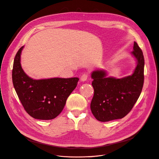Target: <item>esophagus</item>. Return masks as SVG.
Here are the masks:
<instances>
[{"label":"esophagus","instance_id":"esophagus-1","mask_svg":"<svg viewBox=\"0 0 159 159\" xmlns=\"http://www.w3.org/2000/svg\"><path fill=\"white\" fill-rule=\"evenodd\" d=\"M88 74H83V75L81 76V77H80V80H81L82 82H84V81H85L86 80L88 79Z\"/></svg>","mask_w":159,"mask_h":159}]
</instances>
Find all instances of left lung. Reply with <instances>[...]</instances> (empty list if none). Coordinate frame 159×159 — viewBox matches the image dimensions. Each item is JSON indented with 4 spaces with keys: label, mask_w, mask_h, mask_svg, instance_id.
I'll return each instance as SVG.
<instances>
[{
    "label": "left lung",
    "mask_w": 159,
    "mask_h": 159,
    "mask_svg": "<svg viewBox=\"0 0 159 159\" xmlns=\"http://www.w3.org/2000/svg\"><path fill=\"white\" fill-rule=\"evenodd\" d=\"M131 54L136 61V66L131 75L117 79L107 77L105 70L92 72L94 93L91 110L98 120L108 122L122 119L131 110L139 98L144 82L145 60L136 42Z\"/></svg>",
    "instance_id": "obj_1"
}]
</instances>
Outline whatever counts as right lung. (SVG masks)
Segmentation results:
<instances>
[{
  "label": "right lung",
  "instance_id": "obj_1",
  "mask_svg": "<svg viewBox=\"0 0 159 159\" xmlns=\"http://www.w3.org/2000/svg\"><path fill=\"white\" fill-rule=\"evenodd\" d=\"M23 48L18 50L14 57L12 71L14 88L25 110L31 117L40 120L53 119L62 111L79 79H32L25 73L21 65Z\"/></svg>",
  "mask_w": 159,
  "mask_h": 159
}]
</instances>
